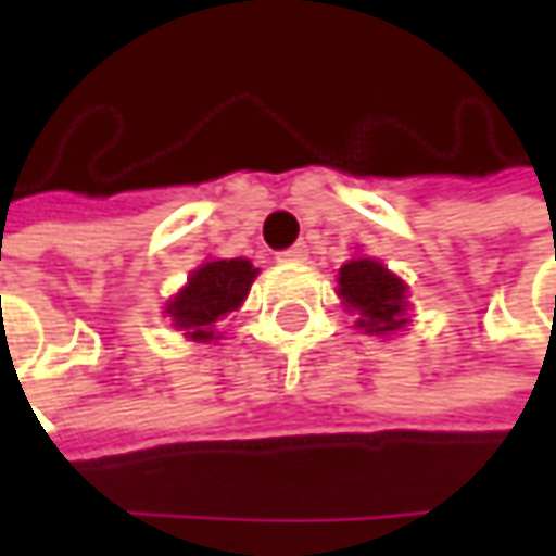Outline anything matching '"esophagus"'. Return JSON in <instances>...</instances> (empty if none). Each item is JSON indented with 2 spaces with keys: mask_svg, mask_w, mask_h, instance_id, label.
Masks as SVG:
<instances>
[{
  "mask_svg": "<svg viewBox=\"0 0 556 556\" xmlns=\"http://www.w3.org/2000/svg\"><path fill=\"white\" fill-rule=\"evenodd\" d=\"M306 256H309V247L303 244V241H300V244H293L290 250H285V253H278V260H281V263H303Z\"/></svg>",
  "mask_w": 556,
  "mask_h": 556,
  "instance_id": "esophagus-1",
  "label": "esophagus"
}]
</instances>
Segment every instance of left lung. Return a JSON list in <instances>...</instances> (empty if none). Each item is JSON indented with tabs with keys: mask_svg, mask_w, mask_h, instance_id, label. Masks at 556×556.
Returning <instances> with one entry per match:
<instances>
[{
	"mask_svg": "<svg viewBox=\"0 0 556 556\" xmlns=\"http://www.w3.org/2000/svg\"><path fill=\"white\" fill-rule=\"evenodd\" d=\"M337 293L346 309L358 312L355 328L393 333L408 325V285L371 256L350 260L337 275Z\"/></svg>",
	"mask_w": 556,
	"mask_h": 556,
	"instance_id": "8db88e82",
	"label": "left lung"
}]
</instances>
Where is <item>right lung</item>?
<instances>
[{"mask_svg":"<svg viewBox=\"0 0 556 556\" xmlns=\"http://www.w3.org/2000/svg\"><path fill=\"white\" fill-rule=\"evenodd\" d=\"M256 275L260 268H253L250 260L203 263L191 271L188 285L166 303V315L176 328H182L185 337L210 343L216 340V321L244 303Z\"/></svg>","mask_w":556,"mask_h":556,"instance_id":"right-lung-1","label":"right lung"}]
</instances>
